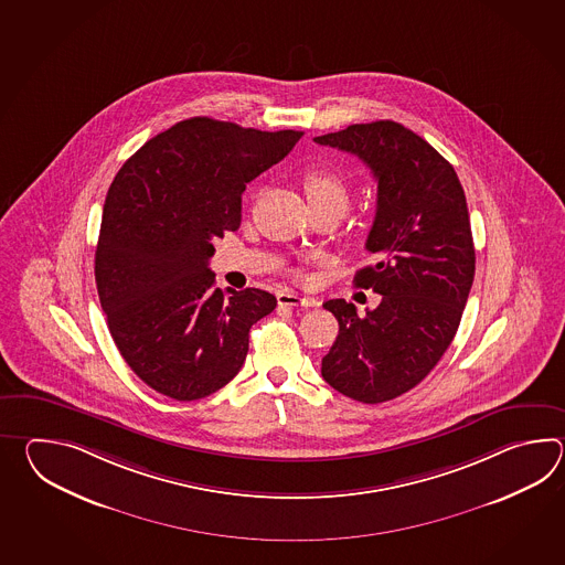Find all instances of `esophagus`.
<instances>
[{
  "instance_id": "obj_1",
  "label": "esophagus",
  "mask_w": 565,
  "mask_h": 565,
  "mask_svg": "<svg viewBox=\"0 0 565 565\" xmlns=\"http://www.w3.org/2000/svg\"><path fill=\"white\" fill-rule=\"evenodd\" d=\"M278 305L282 307H317L319 302L309 297H299L297 292H290V290H282L277 295Z\"/></svg>"
}]
</instances>
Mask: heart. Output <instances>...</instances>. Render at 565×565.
<instances>
[{
  "label": "heart",
  "mask_w": 565,
  "mask_h": 565,
  "mask_svg": "<svg viewBox=\"0 0 565 565\" xmlns=\"http://www.w3.org/2000/svg\"><path fill=\"white\" fill-rule=\"evenodd\" d=\"M302 190L312 205H341L348 207V185L343 178L331 169H309L302 175Z\"/></svg>",
  "instance_id": "b5f03b06"
}]
</instances>
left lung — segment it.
<instances>
[{"mask_svg":"<svg viewBox=\"0 0 565 565\" xmlns=\"http://www.w3.org/2000/svg\"><path fill=\"white\" fill-rule=\"evenodd\" d=\"M315 143L360 157L377 181V210L365 248L375 265L355 285L382 302L358 315L327 300L339 323L321 375L343 396L380 404L433 372L457 335L475 278L469 207L457 171L420 135L394 120L349 125Z\"/></svg>","mask_w":565,"mask_h":565,"instance_id":"obj_1","label":"left lung"}]
</instances>
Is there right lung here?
Listing matches in <instances>:
<instances>
[{
	"instance_id": "right-lung-1",
	"label": "right lung",
	"mask_w": 565,
	"mask_h": 565,
	"mask_svg": "<svg viewBox=\"0 0 565 565\" xmlns=\"http://www.w3.org/2000/svg\"><path fill=\"white\" fill-rule=\"evenodd\" d=\"M302 137L193 117L159 132L108 188L95 278L122 360L163 396H210L241 372L248 333L275 311L260 288L214 287L212 242L241 228L246 183Z\"/></svg>"
}]
</instances>
